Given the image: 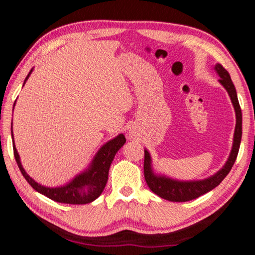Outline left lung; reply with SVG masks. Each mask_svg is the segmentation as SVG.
<instances>
[{
    "instance_id": "left-lung-1",
    "label": "left lung",
    "mask_w": 255,
    "mask_h": 255,
    "mask_svg": "<svg viewBox=\"0 0 255 255\" xmlns=\"http://www.w3.org/2000/svg\"><path fill=\"white\" fill-rule=\"evenodd\" d=\"M214 70L219 76V83L226 89L229 94L231 102H232L234 111H236V128H234L233 135V145L232 150L226 163L219 171L216 172L213 176L205 178L200 180H178L170 178L165 174H158L153 171L152 167L151 154L146 148L144 150V177L146 180L147 186L153 193L159 196L163 199L170 201H188L196 199V198L203 196V194L210 192L214 187H217L225 177L230 173L234 161L237 159L238 152H239L241 134H243V115H241V109L238 101L237 90L231 79V76L226 69L221 64H216Z\"/></svg>"
}]
</instances>
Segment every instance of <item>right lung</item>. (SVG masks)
Segmentation results:
<instances>
[{"instance_id": "obj_1", "label": "right lung", "mask_w": 255, "mask_h": 255, "mask_svg": "<svg viewBox=\"0 0 255 255\" xmlns=\"http://www.w3.org/2000/svg\"><path fill=\"white\" fill-rule=\"evenodd\" d=\"M32 69L28 74V76H26L23 85L25 84L26 79L29 78ZM11 137L12 139H14V135H12V123ZM125 141H127V139H125V135L123 133H120L117 137L112 138L111 140L107 141V143L97 151V153L95 154L94 159L91 160V163L88 166V168H85L83 172H81L77 176L72 178L69 183L57 187H48L44 186V185L38 184L37 181H35L28 173H26L21 164V159H19V154L17 150H16L15 143L14 156L23 177L25 178V180L28 181V183L31 185V187L34 188L35 191H37L38 193L48 197L49 199L57 201V203L83 205L89 204L91 203V201H94L95 199H97V198L102 194V192H103L108 181L110 165L112 163V160H114L116 153H117L118 150L125 144Z\"/></svg>"}]
</instances>
